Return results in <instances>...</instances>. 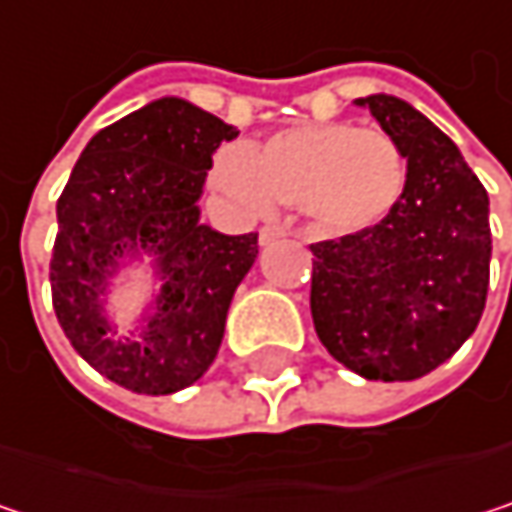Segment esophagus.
<instances>
[{
  "instance_id": "1",
  "label": "esophagus",
  "mask_w": 512,
  "mask_h": 512,
  "mask_svg": "<svg viewBox=\"0 0 512 512\" xmlns=\"http://www.w3.org/2000/svg\"><path fill=\"white\" fill-rule=\"evenodd\" d=\"M287 234H290L287 225H278V222L263 225V228H260V246H269V243H275V240H281V237H287Z\"/></svg>"
}]
</instances>
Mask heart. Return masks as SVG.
<instances>
[{
  "mask_svg": "<svg viewBox=\"0 0 512 512\" xmlns=\"http://www.w3.org/2000/svg\"><path fill=\"white\" fill-rule=\"evenodd\" d=\"M216 186L252 213L275 201L299 204L323 234L379 225L403 198L406 159L382 130L356 124H299L255 151L228 145L213 159Z\"/></svg>",
  "mask_w": 512,
  "mask_h": 512,
  "instance_id": "obj_1",
  "label": "heart"
}]
</instances>
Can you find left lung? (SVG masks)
Listing matches in <instances>:
<instances>
[{
  "mask_svg": "<svg viewBox=\"0 0 512 512\" xmlns=\"http://www.w3.org/2000/svg\"><path fill=\"white\" fill-rule=\"evenodd\" d=\"M356 103L406 156V189L379 225L311 246V317L323 347L358 376L406 382L448 361L480 323L489 198L457 145L409 103Z\"/></svg>",
  "mask_w": 512,
  "mask_h": 512,
  "instance_id": "obj_1",
  "label": "left lung"
}]
</instances>
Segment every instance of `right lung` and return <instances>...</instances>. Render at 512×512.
I'll return each mask as SVG.
<instances>
[{
    "instance_id": "add662e5",
    "label": "right lung",
    "mask_w": 512,
    "mask_h": 512,
    "mask_svg": "<svg viewBox=\"0 0 512 512\" xmlns=\"http://www.w3.org/2000/svg\"><path fill=\"white\" fill-rule=\"evenodd\" d=\"M237 130L162 97L100 130L58 198L50 284L70 347L136 394H171L213 364L237 284L257 257V234L225 237L198 222L213 154ZM154 251L166 281L139 342H118L99 296L117 257Z\"/></svg>"
}]
</instances>
